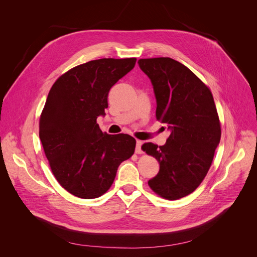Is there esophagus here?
<instances>
[{"mask_svg":"<svg viewBox=\"0 0 257 257\" xmlns=\"http://www.w3.org/2000/svg\"><path fill=\"white\" fill-rule=\"evenodd\" d=\"M142 146H143V142L142 141H137V147H136V153L137 154H142L143 153Z\"/></svg>","mask_w":257,"mask_h":257,"instance_id":"1","label":"esophagus"}]
</instances>
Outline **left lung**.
Returning a JSON list of instances; mask_svg holds the SVG:
<instances>
[{"instance_id": "obj_1", "label": "left lung", "mask_w": 257, "mask_h": 257, "mask_svg": "<svg viewBox=\"0 0 257 257\" xmlns=\"http://www.w3.org/2000/svg\"><path fill=\"white\" fill-rule=\"evenodd\" d=\"M156 99V117L168 125L164 146L143 145L159 163V172L148 181L168 200L193 193L203 181L221 140V125L209 88L182 63L169 57L140 59Z\"/></svg>"}]
</instances>
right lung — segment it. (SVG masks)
I'll use <instances>...</instances> for the list:
<instances>
[{"instance_id": "obj_1", "label": "right lung", "mask_w": 257, "mask_h": 257, "mask_svg": "<svg viewBox=\"0 0 257 257\" xmlns=\"http://www.w3.org/2000/svg\"><path fill=\"white\" fill-rule=\"evenodd\" d=\"M136 58H103L70 70L53 84L39 120L51 170L72 195L94 199L105 194L118 166L132 156L136 140L128 134L103 133L110 88L136 65Z\"/></svg>"}]
</instances>
